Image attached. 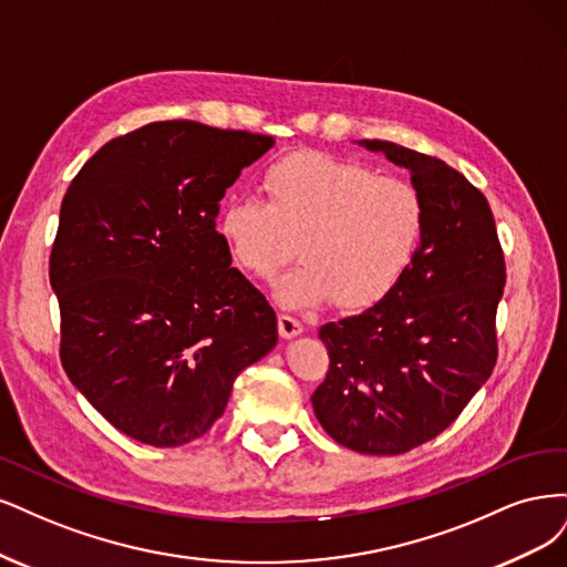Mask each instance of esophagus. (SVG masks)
Segmentation results:
<instances>
[{"label":"esophagus","instance_id":"esophagus-1","mask_svg":"<svg viewBox=\"0 0 567 567\" xmlns=\"http://www.w3.org/2000/svg\"><path fill=\"white\" fill-rule=\"evenodd\" d=\"M278 330H280V337L282 339H291L303 332V324L301 320H297L295 316H287V313H280L278 316Z\"/></svg>","mask_w":567,"mask_h":567}]
</instances>
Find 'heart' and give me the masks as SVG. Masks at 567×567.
Wrapping results in <instances>:
<instances>
[{
    "label": "heart",
    "instance_id": "b5f03b06",
    "mask_svg": "<svg viewBox=\"0 0 567 567\" xmlns=\"http://www.w3.org/2000/svg\"><path fill=\"white\" fill-rule=\"evenodd\" d=\"M261 197L224 205L218 233L233 259L270 280L306 261L276 287L280 303L308 308L334 299L343 310L377 306L408 276L426 233V203L410 181L324 153L272 162ZM302 251H298V243Z\"/></svg>",
    "mask_w": 567,
    "mask_h": 567
}]
</instances>
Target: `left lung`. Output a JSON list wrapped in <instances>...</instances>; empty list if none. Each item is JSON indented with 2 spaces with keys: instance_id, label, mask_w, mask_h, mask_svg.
Returning a JSON list of instances; mask_svg holds the SVG:
<instances>
[{
  "instance_id": "8db88e82",
  "label": "left lung",
  "mask_w": 567,
  "mask_h": 567,
  "mask_svg": "<svg viewBox=\"0 0 567 567\" xmlns=\"http://www.w3.org/2000/svg\"><path fill=\"white\" fill-rule=\"evenodd\" d=\"M360 143L410 172L426 233L386 299L320 327L330 370L310 400L339 445L403 454L443 433L495 370L506 266L495 216L464 174L391 141Z\"/></svg>"
}]
</instances>
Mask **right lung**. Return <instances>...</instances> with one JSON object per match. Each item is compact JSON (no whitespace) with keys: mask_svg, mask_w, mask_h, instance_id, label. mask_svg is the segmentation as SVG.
I'll return each mask as SVG.
<instances>
[{"mask_svg":"<svg viewBox=\"0 0 567 567\" xmlns=\"http://www.w3.org/2000/svg\"><path fill=\"white\" fill-rule=\"evenodd\" d=\"M272 143L153 122L107 141L63 197L49 259L63 370L138 443L205 435L237 374L278 343L276 310L216 230L226 188Z\"/></svg>","mask_w":567,"mask_h":567,"instance_id":"obj_1","label":"right lung"}]
</instances>
